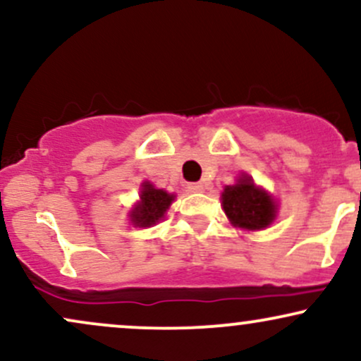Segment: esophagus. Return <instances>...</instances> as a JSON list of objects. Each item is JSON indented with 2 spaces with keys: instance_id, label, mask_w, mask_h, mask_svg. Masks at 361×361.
I'll return each mask as SVG.
<instances>
[{
  "instance_id": "obj_1",
  "label": "esophagus",
  "mask_w": 361,
  "mask_h": 361,
  "mask_svg": "<svg viewBox=\"0 0 361 361\" xmlns=\"http://www.w3.org/2000/svg\"><path fill=\"white\" fill-rule=\"evenodd\" d=\"M186 188H188V192H202L204 190V183H200V181L198 183H188Z\"/></svg>"
}]
</instances>
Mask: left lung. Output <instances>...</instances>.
<instances>
[{
	"label": "left lung",
	"mask_w": 361,
	"mask_h": 361,
	"mask_svg": "<svg viewBox=\"0 0 361 361\" xmlns=\"http://www.w3.org/2000/svg\"><path fill=\"white\" fill-rule=\"evenodd\" d=\"M222 205L235 227L250 231L268 227L276 214V205L270 195L256 188L250 176L239 178L238 183L224 188Z\"/></svg>",
	"instance_id": "8db88e82"
}]
</instances>
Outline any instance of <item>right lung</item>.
<instances>
[{"label": "right lung", "instance_id": "add662e5", "mask_svg": "<svg viewBox=\"0 0 361 361\" xmlns=\"http://www.w3.org/2000/svg\"><path fill=\"white\" fill-rule=\"evenodd\" d=\"M173 200H175V195L154 188L151 183H144L142 192H140V202L132 210V222L139 227L152 226V224L163 219L164 212H166Z\"/></svg>", "mask_w": 361, "mask_h": 361}]
</instances>
